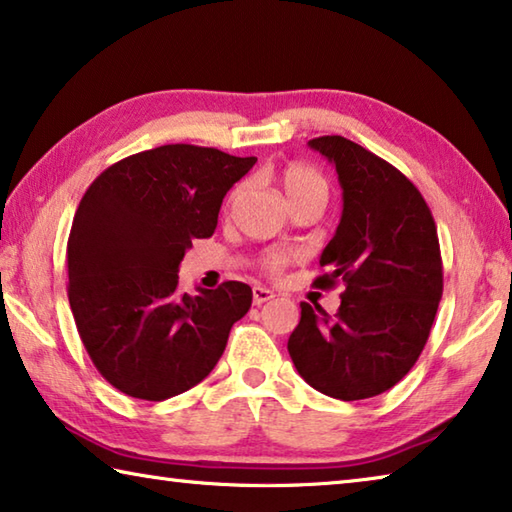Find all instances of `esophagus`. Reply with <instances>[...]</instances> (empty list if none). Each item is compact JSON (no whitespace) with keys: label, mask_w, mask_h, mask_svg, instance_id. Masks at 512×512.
<instances>
[{"label":"esophagus","mask_w":512,"mask_h":512,"mask_svg":"<svg viewBox=\"0 0 512 512\" xmlns=\"http://www.w3.org/2000/svg\"><path fill=\"white\" fill-rule=\"evenodd\" d=\"M271 298H275V293L271 289H264V287H255L253 289V302L259 307L264 305V302H268Z\"/></svg>","instance_id":"1"}]
</instances>
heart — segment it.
<instances>
[{"mask_svg": "<svg viewBox=\"0 0 512 512\" xmlns=\"http://www.w3.org/2000/svg\"><path fill=\"white\" fill-rule=\"evenodd\" d=\"M280 180H282V187H284V194L289 196L291 203L300 201V198L311 196V194H325L327 196V180L320 176L316 169L307 167V164H287V167L282 169L280 173ZM239 194V189L232 198ZM291 262V255L284 253V250H268V253L262 257V268L266 273L277 275L282 271L284 266Z\"/></svg>", "mask_w": 512, "mask_h": 512, "instance_id": "obj_1", "label": "heart"}]
</instances>
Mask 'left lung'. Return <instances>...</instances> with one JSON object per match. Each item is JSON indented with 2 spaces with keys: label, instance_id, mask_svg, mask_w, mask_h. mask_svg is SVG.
<instances>
[{
  "label": "left lung",
  "instance_id": "1",
  "mask_svg": "<svg viewBox=\"0 0 512 512\" xmlns=\"http://www.w3.org/2000/svg\"><path fill=\"white\" fill-rule=\"evenodd\" d=\"M334 162L343 187L336 235L320 255L318 289L343 282L334 316L309 302L289 336L300 377L336 400L393 388L427 345L443 298V259L431 210L391 162L341 135L309 140Z\"/></svg>",
  "mask_w": 512,
  "mask_h": 512
}]
</instances>
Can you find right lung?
Here are the masks:
<instances>
[{"mask_svg": "<svg viewBox=\"0 0 512 512\" xmlns=\"http://www.w3.org/2000/svg\"><path fill=\"white\" fill-rule=\"evenodd\" d=\"M257 158L164 144L119 160L83 194L67 239L69 307L101 377L137 400L196 386L221 359L253 291H178L192 239L212 237L228 189Z\"/></svg>", "mask_w": 512, "mask_h": 512, "instance_id": "obj_1", "label": "right lung"}]
</instances>
